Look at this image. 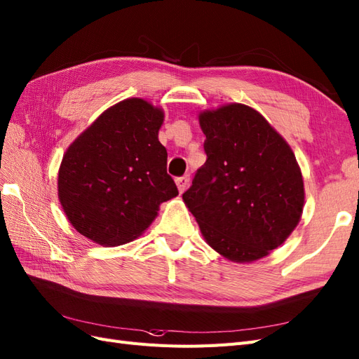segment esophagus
<instances>
[{
    "label": "esophagus",
    "mask_w": 359,
    "mask_h": 359,
    "mask_svg": "<svg viewBox=\"0 0 359 359\" xmlns=\"http://www.w3.org/2000/svg\"><path fill=\"white\" fill-rule=\"evenodd\" d=\"M177 186H178V190H180V193H184V190L187 189V186H189V182H190V177L189 175H184V177H180V178H177Z\"/></svg>",
    "instance_id": "34e87169"
}]
</instances>
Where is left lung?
<instances>
[{"label": "left lung", "instance_id": "obj_1", "mask_svg": "<svg viewBox=\"0 0 359 359\" xmlns=\"http://www.w3.org/2000/svg\"><path fill=\"white\" fill-rule=\"evenodd\" d=\"M199 124L208 158L182 201L217 253L255 262L283 244L301 220L306 193L295 154L247 104L203 111Z\"/></svg>", "mask_w": 359, "mask_h": 359}]
</instances>
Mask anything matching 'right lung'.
Segmentation results:
<instances>
[{"label":"right lung","instance_id":"obj_1","mask_svg":"<svg viewBox=\"0 0 359 359\" xmlns=\"http://www.w3.org/2000/svg\"><path fill=\"white\" fill-rule=\"evenodd\" d=\"M161 107L139 97L119 102L76 137L58 170V199L70 224L103 247L127 244L178 196L166 172Z\"/></svg>","mask_w":359,"mask_h":359}]
</instances>
